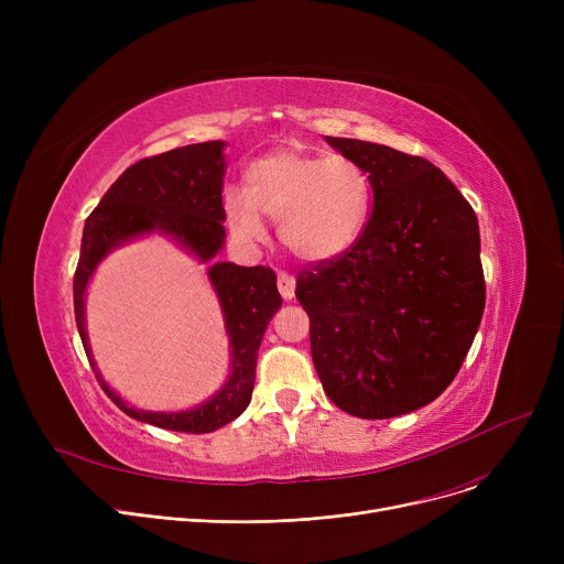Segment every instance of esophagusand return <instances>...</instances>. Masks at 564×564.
Wrapping results in <instances>:
<instances>
[{"label":"esophagus","mask_w":564,"mask_h":564,"mask_svg":"<svg viewBox=\"0 0 564 564\" xmlns=\"http://www.w3.org/2000/svg\"><path fill=\"white\" fill-rule=\"evenodd\" d=\"M276 283H279L281 297H283L285 302H292V300H294V288H297V281H294L288 272H281L279 279H276Z\"/></svg>","instance_id":"esophagus-1"}]
</instances>
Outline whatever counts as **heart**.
I'll use <instances>...</instances> for the list:
<instances>
[{
	"mask_svg": "<svg viewBox=\"0 0 564 564\" xmlns=\"http://www.w3.org/2000/svg\"><path fill=\"white\" fill-rule=\"evenodd\" d=\"M370 181L343 155H311L279 148L247 169V192L224 194L230 230L260 242V217L279 224V240L300 260L332 262L345 256L370 219Z\"/></svg>",
	"mask_w": 564,
	"mask_h": 564,
	"instance_id": "heart-1",
	"label": "heart"
}]
</instances>
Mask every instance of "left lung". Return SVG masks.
<instances>
[{
	"label": "left lung",
	"mask_w": 564,
	"mask_h": 564,
	"mask_svg": "<svg viewBox=\"0 0 564 564\" xmlns=\"http://www.w3.org/2000/svg\"><path fill=\"white\" fill-rule=\"evenodd\" d=\"M324 139L368 173L375 203L357 245L297 274L313 364L324 393L351 416H402L451 387L478 334V217L432 162Z\"/></svg>",
	"instance_id": "obj_1"
}]
</instances>
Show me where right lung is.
I'll return each instance as SVG.
<instances>
[{
    "label": "right lung",
    "instance_id": "add662e5",
    "mask_svg": "<svg viewBox=\"0 0 564 564\" xmlns=\"http://www.w3.org/2000/svg\"><path fill=\"white\" fill-rule=\"evenodd\" d=\"M224 148L226 141L192 143L145 158L126 169L84 224L79 262L73 279L77 332L107 398L134 421L187 434L215 432L249 406L258 349L267 324L283 304L276 290V274L270 267L217 262L226 242V213L221 203L226 175ZM153 231L166 234L208 264V280L220 300L229 334V379L213 399L185 412H145L128 405L104 381L85 334L83 300L97 264L113 248Z\"/></svg>",
    "mask_w": 564,
    "mask_h": 564
}]
</instances>
